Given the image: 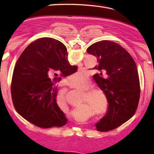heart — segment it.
<instances>
[{"mask_svg": "<svg viewBox=\"0 0 154 154\" xmlns=\"http://www.w3.org/2000/svg\"><path fill=\"white\" fill-rule=\"evenodd\" d=\"M73 78H77V80L71 79L70 81L71 85L76 89L86 91L85 98L87 99L90 105L97 110L99 116H105L108 112V100L105 93L99 87H90L91 81L89 77L80 71L77 73V77L73 76ZM57 100L60 106L66 105L65 91H61L58 93Z\"/></svg>", "mask_w": 154, "mask_h": 154, "instance_id": "1", "label": "heart"}]
</instances>
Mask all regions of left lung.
<instances>
[{
    "label": "left lung",
    "mask_w": 154,
    "mask_h": 154,
    "mask_svg": "<svg viewBox=\"0 0 154 154\" xmlns=\"http://www.w3.org/2000/svg\"><path fill=\"white\" fill-rule=\"evenodd\" d=\"M87 51L97 58L93 79L109 103L106 114L96 128L100 132L114 130L132 117L138 105L140 87L136 63L125 49L109 40L96 42Z\"/></svg>",
    "instance_id": "8db88e82"
}]
</instances>
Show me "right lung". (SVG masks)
Listing matches in <instances>:
<instances>
[{"label": "right lung", "instance_id": "obj_1", "mask_svg": "<svg viewBox=\"0 0 154 154\" xmlns=\"http://www.w3.org/2000/svg\"><path fill=\"white\" fill-rule=\"evenodd\" d=\"M67 48L61 42L42 38L25 49L15 65L11 95L16 110L35 126L49 128L67 122L56 102L57 83L75 73L69 63ZM51 76H54L53 80Z\"/></svg>", "mask_w": 154, "mask_h": 154}]
</instances>
